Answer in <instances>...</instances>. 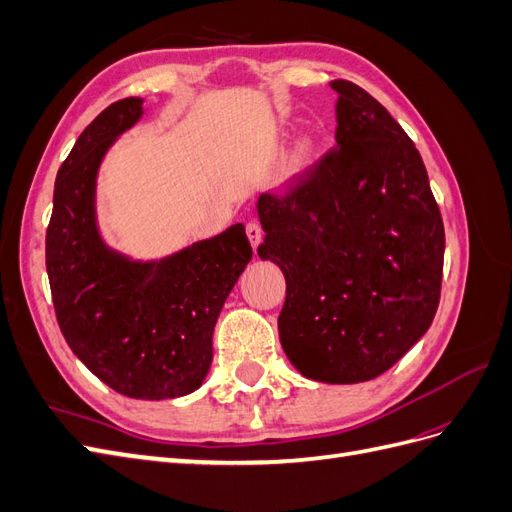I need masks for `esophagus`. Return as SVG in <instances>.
Wrapping results in <instances>:
<instances>
[{
	"label": "esophagus",
	"mask_w": 512,
	"mask_h": 512,
	"mask_svg": "<svg viewBox=\"0 0 512 512\" xmlns=\"http://www.w3.org/2000/svg\"><path fill=\"white\" fill-rule=\"evenodd\" d=\"M245 232H247V239H250L252 247H258L260 239H262V228L258 222H247L245 226Z\"/></svg>",
	"instance_id": "34e87169"
}]
</instances>
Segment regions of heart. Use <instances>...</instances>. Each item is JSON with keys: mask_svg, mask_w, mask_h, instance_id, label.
Segmentation results:
<instances>
[{"mask_svg": "<svg viewBox=\"0 0 512 512\" xmlns=\"http://www.w3.org/2000/svg\"><path fill=\"white\" fill-rule=\"evenodd\" d=\"M307 151H309V147H307L305 143H303V145H299V149H297V158H299V160H305Z\"/></svg>", "mask_w": 512, "mask_h": 512, "instance_id": "heart-1", "label": "heart"}]
</instances>
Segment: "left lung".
<instances>
[{"label":"left lung","instance_id":"obj_1","mask_svg":"<svg viewBox=\"0 0 512 512\" xmlns=\"http://www.w3.org/2000/svg\"><path fill=\"white\" fill-rule=\"evenodd\" d=\"M337 145L258 198L262 260L286 275L280 342L305 378L354 384L391 369L436 316L444 224L421 153L350 81L331 83Z\"/></svg>","mask_w":512,"mask_h":512}]
</instances>
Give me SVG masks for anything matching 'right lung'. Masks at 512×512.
I'll return each instance as SVG.
<instances>
[{
	"label": "right lung",
	"mask_w": 512,
	"mask_h": 512,
	"mask_svg": "<svg viewBox=\"0 0 512 512\" xmlns=\"http://www.w3.org/2000/svg\"><path fill=\"white\" fill-rule=\"evenodd\" d=\"M141 115V98H123L76 138L55 179L46 273L59 329L91 374L126 397L173 399L203 384L215 322L252 245L235 224L158 262L108 250L96 226V175Z\"/></svg>",
	"instance_id": "obj_1"
}]
</instances>
